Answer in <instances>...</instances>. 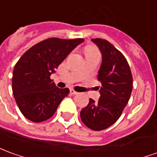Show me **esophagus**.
Segmentation results:
<instances>
[{"label": "esophagus", "instance_id": "34e87169", "mask_svg": "<svg viewBox=\"0 0 157 157\" xmlns=\"http://www.w3.org/2000/svg\"><path fill=\"white\" fill-rule=\"evenodd\" d=\"M70 93H71V94H73V95H75V94H78L77 92H75V90H73V89H71V90H70Z\"/></svg>", "mask_w": 157, "mask_h": 157}]
</instances>
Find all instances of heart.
<instances>
[{
    "instance_id": "heart-1",
    "label": "heart",
    "mask_w": 157,
    "mask_h": 157,
    "mask_svg": "<svg viewBox=\"0 0 157 157\" xmlns=\"http://www.w3.org/2000/svg\"><path fill=\"white\" fill-rule=\"evenodd\" d=\"M85 53H86V57H88V56H99V53L98 52V50L93 46L86 47V49H85Z\"/></svg>"
}]
</instances>
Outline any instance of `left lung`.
Instances as JSON below:
<instances>
[{
	"mask_svg": "<svg viewBox=\"0 0 157 157\" xmlns=\"http://www.w3.org/2000/svg\"><path fill=\"white\" fill-rule=\"evenodd\" d=\"M102 54V63L98 74L101 82L98 101L89 98V103L80 113L82 122L94 131H101L113 125L121 117L128 103L132 90L131 70L123 54L108 40L95 38Z\"/></svg>",
	"mask_w": 157,
	"mask_h": 157,
	"instance_id": "obj_1",
	"label": "left lung"
}]
</instances>
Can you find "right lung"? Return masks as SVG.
<instances>
[{"instance_id":"obj_1","label":"right lung","mask_w":157,"mask_h":157,"mask_svg":"<svg viewBox=\"0 0 157 157\" xmlns=\"http://www.w3.org/2000/svg\"><path fill=\"white\" fill-rule=\"evenodd\" d=\"M83 40L49 38L29 48L17 61L12 80L13 93L27 119L41 122L53 116L70 90L57 87L50 76Z\"/></svg>"}]
</instances>
